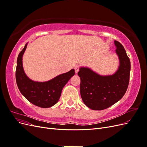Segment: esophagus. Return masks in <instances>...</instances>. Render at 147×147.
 Returning <instances> with one entry per match:
<instances>
[{
	"mask_svg": "<svg viewBox=\"0 0 147 147\" xmlns=\"http://www.w3.org/2000/svg\"><path fill=\"white\" fill-rule=\"evenodd\" d=\"M79 69H80V66L79 65H75V67H74V69H75V73H78V70H79Z\"/></svg>",
	"mask_w": 147,
	"mask_h": 147,
	"instance_id": "esophagus-1",
	"label": "esophagus"
}]
</instances>
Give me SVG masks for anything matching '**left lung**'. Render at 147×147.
I'll list each match as a JSON object with an SVG mask.
<instances>
[{"instance_id": "left-lung-1", "label": "left lung", "mask_w": 147, "mask_h": 147, "mask_svg": "<svg viewBox=\"0 0 147 147\" xmlns=\"http://www.w3.org/2000/svg\"><path fill=\"white\" fill-rule=\"evenodd\" d=\"M119 59V67L113 75L100 76L88 68L82 67L78 72L80 77L82 99L88 107L94 110L109 108L121 99L129 82L131 63L123 46L115 41Z\"/></svg>"}]
</instances>
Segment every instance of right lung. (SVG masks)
<instances>
[{"instance_id": "1", "label": "right lung", "mask_w": 147, "mask_h": 147, "mask_svg": "<svg viewBox=\"0 0 147 147\" xmlns=\"http://www.w3.org/2000/svg\"><path fill=\"white\" fill-rule=\"evenodd\" d=\"M27 47L25 45L18 55L16 69V81L19 90L25 98L32 104L42 108H48L58 102L62 90L75 74L74 69L61 74L47 82H36L25 74L22 57Z\"/></svg>"}]
</instances>
